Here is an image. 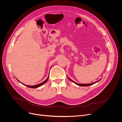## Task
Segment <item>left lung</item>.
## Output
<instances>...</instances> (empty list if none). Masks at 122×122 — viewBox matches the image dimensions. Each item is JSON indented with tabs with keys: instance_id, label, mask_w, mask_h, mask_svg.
Returning a JSON list of instances; mask_svg holds the SVG:
<instances>
[{
	"instance_id": "1",
	"label": "left lung",
	"mask_w": 122,
	"mask_h": 122,
	"mask_svg": "<svg viewBox=\"0 0 122 122\" xmlns=\"http://www.w3.org/2000/svg\"><path fill=\"white\" fill-rule=\"evenodd\" d=\"M67 77H68V79H69V80L71 81H72V82H74V83H75L76 84H77V85H79V86H90V85H93V84H95V83L97 82L98 81H99L101 79H100L99 81H96V82H94V83H88V84H79V83H76V82H74L73 81H72L71 79L70 78H69L68 76H67Z\"/></svg>"
}]
</instances>
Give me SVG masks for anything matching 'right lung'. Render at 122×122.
Masks as SVG:
<instances>
[{
  "instance_id": "right-lung-1",
  "label": "right lung",
  "mask_w": 122,
  "mask_h": 122,
  "mask_svg": "<svg viewBox=\"0 0 122 122\" xmlns=\"http://www.w3.org/2000/svg\"><path fill=\"white\" fill-rule=\"evenodd\" d=\"M48 78H49V76H48V78H47V79L45 80V81H43L42 82H41V83H40V84H37V85H33V86H32V85H26L25 84H24V83H21L19 81H18H18L19 82H20V83H21L22 84H23V85H25V86H26L27 87H29V88H38V87H40L41 86V85H42L43 84H44L45 83H46V82H47V81H48Z\"/></svg>"
}]
</instances>
